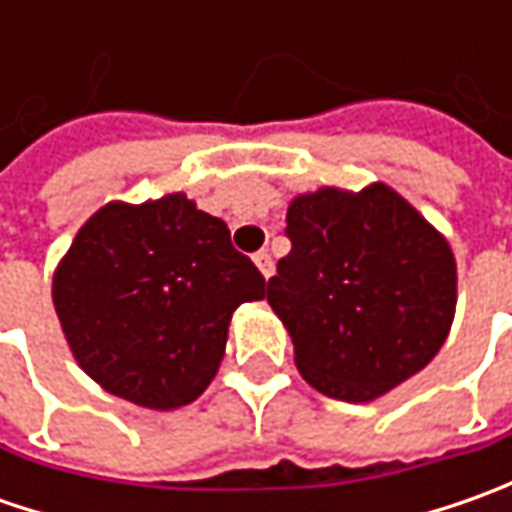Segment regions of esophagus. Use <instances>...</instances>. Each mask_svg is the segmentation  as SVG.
<instances>
[{"mask_svg":"<svg viewBox=\"0 0 512 512\" xmlns=\"http://www.w3.org/2000/svg\"><path fill=\"white\" fill-rule=\"evenodd\" d=\"M253 262H256L259 270H262V276H265V279L273 276V259H270V253H267V250H259V253L253 256Z\"/></svg>","mask_w":512,"mask_h":512,"instance_id":"34e87169","label":"esophagus"}]
</instances>
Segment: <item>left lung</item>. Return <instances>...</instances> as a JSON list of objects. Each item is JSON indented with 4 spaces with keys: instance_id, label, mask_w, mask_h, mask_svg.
<instances>
[{
    "instance_id": "1",
    "label": "left lung",
    "mask_w": 512,
    "mask_h": 512,
    "mask_svg": "<svg viewBox=\"0 0 512 512\" xmlns=\"http://www.w3.org/2000/svg\"><path fill=\"white\" fill-rule=\"evenodd\" d=\"M290 253L267 282L296 367L339 402H373L439 353L456 313V259L393 187H319L287 207Z\"/></svg>"
}]
</instances>
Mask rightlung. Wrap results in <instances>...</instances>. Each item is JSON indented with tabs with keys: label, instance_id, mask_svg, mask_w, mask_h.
<instances>
[{
	"label": "right lung",
	"instance_id": "add662e5",
	"mask_svg": "<svg viewBox=\"0 0 512 512\" xmlns=\"http://www.w3.org/2000/svg\"><path fill=\"white\" fill-rule=\"evenodd\" d=\"M256 299L265 276L185 193L99 207L53 273L73 359L108 393L150 410L205 393L233 310Z\"/></svg>",
	"mask_w": 512,
	"mask_h": 512
}]
</instances>
